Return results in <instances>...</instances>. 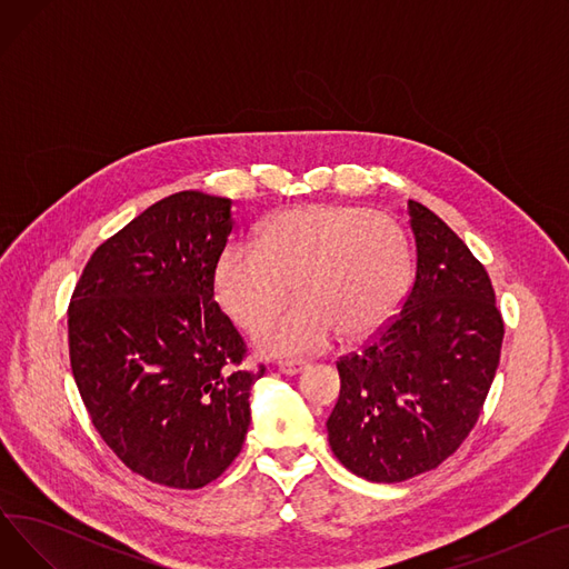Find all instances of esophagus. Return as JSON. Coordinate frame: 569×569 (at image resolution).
<instances>
[{"label": "esophagus", "mask_w": 569, "mask_h": 569, "mask_svg": "<svg viewBox=\"0 0 569 569\" xmlns=\"http://www.w3.org/2000/svg\"><path fill=\"white\" fill-rule=\"evenodd\" d=\"M305 369H307V362H302V360H283V362H279V371L283 376H297V373H302Z\"/></svg>", "instance_id": "34e87169"}]
</instances>
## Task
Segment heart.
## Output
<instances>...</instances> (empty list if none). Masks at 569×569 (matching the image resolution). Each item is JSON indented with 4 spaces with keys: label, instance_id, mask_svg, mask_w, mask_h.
<instances>
[{
    "label": "heart",
    "instance_id": "1",
    "mask_svg": "<svg viewBox=\"0 0 569 569\" xmlns=\"http://www.w3.org/2000/svg\"><path fill=\"white\" fill-rule=\"evenodd\" d=\"M412 253L387 214L346 204H302L269 219L258 242L234 239L214 267L223 311L256 330L290 295L292 307L256 337L267 355H305L337 335L360 341L390 320L408 292Z\"/></svg>",
    "mask_w": 569,
    "mask_h": 569
}]
</instances>
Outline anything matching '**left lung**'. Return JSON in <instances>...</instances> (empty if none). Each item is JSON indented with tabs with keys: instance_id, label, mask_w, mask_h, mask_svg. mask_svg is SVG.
Segmentation results:
<instances>
[{
	"instance_id": "obj_1",
	"label": "left lung",
	"mask_w": 569,
	"mask_h": 569,
	"mask_svg": "<svg viewBox=\"0 0 569 569\" xmlns=\"http://www.w3.org/2000/svg\"><path fill=\"white\" fill-rule=\"evenodd\" d=\"M408 217L412 290L382 335L337 362L341 392L327 420L335 457L382 485L457 452L480 417L505 335L485 264L425 204L408 200Z\"/></svg>"
}]
</instances>
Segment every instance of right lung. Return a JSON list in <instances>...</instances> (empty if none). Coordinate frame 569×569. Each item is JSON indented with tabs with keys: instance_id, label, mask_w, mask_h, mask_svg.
Returning a JSON list of instances; mask_svg holds the SVG:
<instances>
[{
	"instance_id": "obj_1",
	"label": "right lung",
	"mask_w": 569,
	"mask_h": 569,
	"mask_svg": "<svg viewBox=\"0 0 569 569\" xmlns=\"http://www.w3.org/2000/svg\"><path fill=\"white\" fill-rule=\"evenodd\" d=\"M232 200L179 191L92 253L69 305L71 369L92 425L144 480L200 489L251 422L247 346L214 302Z\"/></svg>"
}]
</instances>
